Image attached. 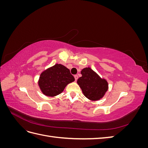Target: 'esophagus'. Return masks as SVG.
<instances>
[{
	"label": "esophagus",
	"instance_id": "obj_1",
	"mask_svg": "<svg viewBox=\"0 0 148 148\" xmlns=\"http://www.w3.org/2000/svg\"><path fill=\"white\" fill-rule=\"evenodd\" d=\"M74 77H75V81H77V80L78 79V75H75L74 76Z\"/></svg>",
	"mask_w": 148,
	"mask_h": 148
}]
</instances>
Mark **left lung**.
Returning a JSON list of instances; mask_svg holds the SVG:
<instances>
[{
  "label": "left lung",
  "mask_w": 148,
  "mask_h": 148,
  "mask_svg": "<svg viewBox=\"0 0 148 148\" xmlns=\"http://www.w3.org/2000/svg\"><path fill=\"white\" fill-rule=\"evenodd\" d=\"M82 76L77 80L84 96L91 101H99L104 96L109 89L107 80L100 77L90 67H86L81 71Z\"/></svg>",
  "instance_id": "left-lung-1"
}]
</instances>
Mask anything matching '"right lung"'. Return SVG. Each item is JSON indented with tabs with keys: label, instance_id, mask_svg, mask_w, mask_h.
<instances>
[{
	"label": "right lung",
	"instance_id": "add662e5",
	"mask_svg": "<svg viewBox=\"0 0 148 148\" xmlns=\"http://www.w3.org/2000/svg\"><path fill=\"white\" fill-rule=\"evenodd\" d=\"M75 81L70 70L57 64L47 69L40 75L38 85L43 95L54 97L62 93L67 84Z\"/></svg>",
	"mask_w": 148,
	"mask_h": 148
}]
</instances>
